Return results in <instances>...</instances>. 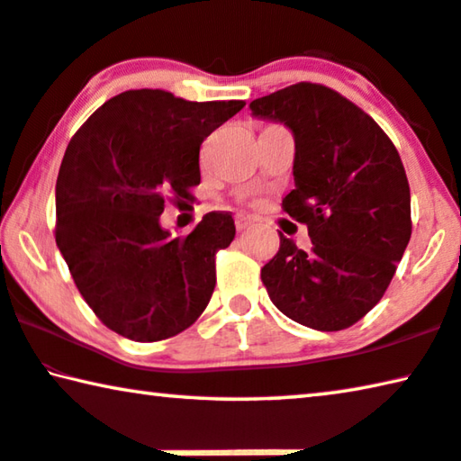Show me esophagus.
<instances>
[{"label": "esophagus", "mask_w": 461, "mask_h": 461, "mask_svg": "<svg viewBox=\"0 0 461 461\" xmlns=\"http://www.w3.org/2000/svg\"><path fill=\"white\" fill-rule=\"evenodd\" d=\"M235 224H237V230H239V232H243V230L249 229V226H251L253 222L249 221V218H243V216H239L237 221H235Z\"/></svg>", "instance_id": "esophagus-1"}]
</instances>
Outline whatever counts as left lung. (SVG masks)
Listing matches in <instances>:
<instances>
[{
    "label": "left lung",
    "mask_w": 461,
    "mask_h": 461,
    "mask_svg": "<svg viewBox=\"0 0 461 461\" xmlns=\"http://www.w3.org/2000/svg\"><path fill=\"white\" fill-rule=\"evenodd\" d=\"M249 109L293 131L294 189L282 210L313 243L307 253L280 232L261 267L267 294L307 328H350L381 301L412 235L400 154L373 117L321 84H293Z\"/></svg>",
    "instance_id": "left-lung-1"
}]
</instances>
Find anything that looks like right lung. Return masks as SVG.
<instances>
[{
	"label": "right lung",
	"instance_id": "obj_1",
	"mask_svg": "<svg viewBox=\"0 0 461 461\" xmlns=\"http://www.w3.org/2000/svg\"><path fill=\"white\" fill-rule=\"evenodd\" d=\"M243 101L191 103L127 90L92 113L63 154L55 240L77 290L109 330L158 342L187 330L216 286V253L235 239L229 212L187 237L160 226L168 194L200 185V146Z\"/></svg>",
	"mask_w": 461,
	"mask_h": 461
}]
</instances>
